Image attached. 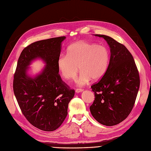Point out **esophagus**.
<instances>
[{"label": "esophagus", "instance_id": "esophagus-1", "mask_svg": "<svg viewBox=\"0 0 151 151\" xmlns=\"http://www.w3.org/2000/svg\"><path fill=\"white\" fill-rule=\"evenodd\" d=\"M83 91V90H82V89H76L75 91L76 93H81Z\"/></svg>", "mask_w": 151, "mask_h": 151}]
</instances>
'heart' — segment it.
<instances>
[{"instance_id":"obj_1","label":"heart","mask_w":151,"mask_h":151,"mask_svg":"<svg viewBox=\"0 0 151 151\" xmlns=\"http://www.w3.org/2000/svg\"><path fill=\"white\" fill-rule=\"evenodd\" d=\"M109 52L106 47L86 41L75 42L68 48L67 54L60 55L57 60L58 69L62 76L76 80L78 86H83L91 81H98L106 72Z\"/></svg>"}]
</instances>
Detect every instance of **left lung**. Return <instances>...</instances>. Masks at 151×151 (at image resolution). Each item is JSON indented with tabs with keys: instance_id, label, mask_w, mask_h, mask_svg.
I'll return each mask as SVG.
<instances>
[{
	"instance_id": "left-lung-1",
	"label": "left lung",
	"mask_w": 151,
	"mask_h": 151,
	"mask_svg": "<svg viewBox=\"0 0 151 151\" xmlns=\"http://www.w3.org/2000/svg\"><path fill=\"white\" fill-rule=\"evenodd\" d=\"M95 36L107 42L111 57L104 75L91 86L95 98L90 109L100 124L112 126L120 123L130 114L140 80L134 60L124 45L109 36Z\"/></svg>"
}]
</instances>
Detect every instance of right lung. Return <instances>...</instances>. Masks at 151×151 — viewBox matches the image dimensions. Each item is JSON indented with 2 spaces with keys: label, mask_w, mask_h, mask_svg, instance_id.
Instances as JSON below:
<instances>
[{
  "label": "right lung",
  "mask_w": 151,
  "mask_h": 151,
  "mask_svg": "<svg viewBox=\"0 0 151 151\" xmlns=\"http://www.w3.org/2000/svg\"><path fill=\"white\" fill-rule=\"evenodd\" d=\"M66 37L38 41L25 47L18 60L13 88L22 113L33 126L55 131L68 114V103L75 90L61 79L57 67L61 43ZM40 59L46 65L35 76L29 74V65Z\"/></svg>",
  "instance_id": "obj_1"
}]
</instances>
